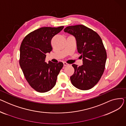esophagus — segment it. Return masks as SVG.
I'll use <instances>...</instances> for the list:
<instances>
[{
	"label": "esophagus",
	"mask_w": 126,
	"mask_h": 126,
	"mask_svg": "<svg viewBox=\"0 0 126 126\" xmlns=\"http://www.w3.org/2000/svg\"><path fill=\"white\" fill-rule=\"evenodd\" d=\"M63 65H64V66H66L69 65V64L68 63H67L66 62H63Z\"/></svg>",
	"instance_id": "esophagus-1"
}]
</instances>
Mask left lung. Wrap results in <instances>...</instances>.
<instances>
[{
  "instance_id": "8db88e82",
  "label": "left lung",
  "mask_w": 126,
  "mask_h": 126,
  "mask_svg": "<svg viewBox=\"0 0 126 126\" xmlns=\"http://www.w3.org/2000/svg\"><path fill=\"white\" fill-rule=\"evenodd\" d=\"M64 31L74 36L77 49L83 58V65L72 66L75 69L70 81L74 86L89 90L98 83L105 68L107 53L102 40L95 31L83 25L69 26Z\"/></svg>"
}]
</instances>
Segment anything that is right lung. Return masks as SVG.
Instances as JSON below:
<instances>
[{"mask_svg": "<svg viewBox=\"0 0 126 126\" xmlns=\"http://www.w3.org/2000/svg\"><path fill=\"white\" fill-rule=\"evenodd\" d=\"M63 28V26L41 28L29 33L21 42L20 66L26 80L39 92H47L55 86L57 76L63 66L61 62H45L46 54L52 49V38Z\"/></svg>", "mask_w": 126, "mask_h": 126, "instance_id": "1", "label": "right lung"}]
</instances>
